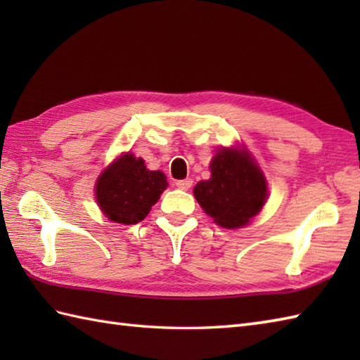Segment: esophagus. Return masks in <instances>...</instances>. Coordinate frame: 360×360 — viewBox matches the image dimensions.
<instances>
[{"label":"esophagus","instance_id":"obj_1","mask_svg":"<svg viewBox=\"0 0 360 360\" xmlns=\"http://www.w3.org/2000/svg\"><path fill=\"white\" fill-rule=\"evenodd\" d=\"M176 186H178V188H181V190H188L193 186V181L192 179H181V181H176Z\"/></svg>","mask_w":360,"mask_h":360}]
</instances>
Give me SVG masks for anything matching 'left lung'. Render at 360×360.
Segmentation results:
<instances>
[{"label":"left lung","instance_id":"1","mask_svg":"<svg viewBox=\"0 0 360 360\" xmlns=\"http://www.w3.org/2000/svg\"><path fill=\"white\" fill-rule=\"evenodd\" d=\"M212 178L193 188L202 210L221 227L240 229L249 224L267 200L263 172L246 148L217 151L210 162Z\"/></svg>","mask_w":360,"mask_h":360}]
</instances>
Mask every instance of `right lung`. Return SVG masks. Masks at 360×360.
<instances>
[{"mask_svg": "<svg viewBox=\"0 0 360 360\" xmlns=\"http://www.w3.org/2000/svg\"><path fill=\"white\" fill-rule=\"evenodd\" d=\"M168 187L165 174L148 170L131 153L119 156L96 181V201L103 215L119 224H137Z\"/></svg>", "mask_w": 360, "mask_h": 360, "instance_id": "1", "label": "right lung"}]
</instances>
